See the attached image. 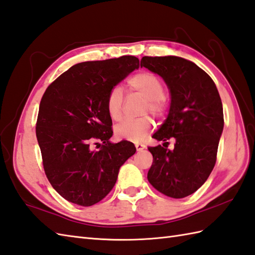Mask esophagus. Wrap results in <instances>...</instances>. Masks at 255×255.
<instances>
[{
	"label": "esophagus",
	"instance_id": "34e87169",
	"mask_svg": "<svg viewBox=\"0 0 255 255\" xmlns=\"http://www.w3.org/2000/svg\"><path fill=\"white\" fill-rule=\"evenodd\" d=\"M134 146H135V149H137V151H142L145 147V145L143 143H141V142H135Z\"/></svg>",
	"mask_w": 255,
	"mask_h": 255
}]
</instances>
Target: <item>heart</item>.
Listing matches in <instances>:
<instances>
[{
    "label": "heart",
    "instance_id": "1",
    "mask_svg": "<svg viewBox=\"0 0 255 255\" xmlns=\"http://www.w3.org/2000/svg\"><path fill=\"white\" fill-rule=\"evenodd\" d=\"M130 90L141 94L145 98V103L142 108V114L151 113L155 117H162L167 111L165 100V87L162 80L154 74L142 72L129 79ZM124 96L120 87H113L106 97V112L112 121H121L123 116ZM153 121L149 116H143L135 120H125L115 126V135L123 140H139L153 129Z\"/></svg>",
    "mask_w": 255,
    "mask_h": 255
}]
</instances>
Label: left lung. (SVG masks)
<instances>
[{"instance_id": "8db88e82", "label": "left lung", "mask_w": 255, "mask_h": 255, "mask_svg": "<svg viewBox=\"0 0 255 255\" xmlns=\"http://www.w3.org/2000/svg\"><path fill=\"white\" fill-rule=\"evenodd\" d=\"M141 67L166 82L170 109L153 138L163 145L149 146L153 155L147 180L158 192L181 199L192 194L215 166L224 128L223 104L211 77L194 63L178 56H143ZM174 136V150L167 149Z\"/></svg>"}]
</instances>
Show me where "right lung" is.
I'll use <instances>...</instances> for the list:
<instances>
[{"instance_id": "obj_1", "label": "right lung", "mask_w": 255, "mask_h": 255, "mask_svg": "<svg viewBox=\"0 0 255 255\" xmlns=\"http://www.w3.org/2000/svg\"><path fill=\"white\" fill-rule=\"evenodd\" d=\"M138 67V58L129 55L79 63L46 88L35 134L47 179L69 202L91 206L103 200L122 165L134 154L131 142L109 141L113 129L106 97Z\"/></svg>"}]
</instances>
